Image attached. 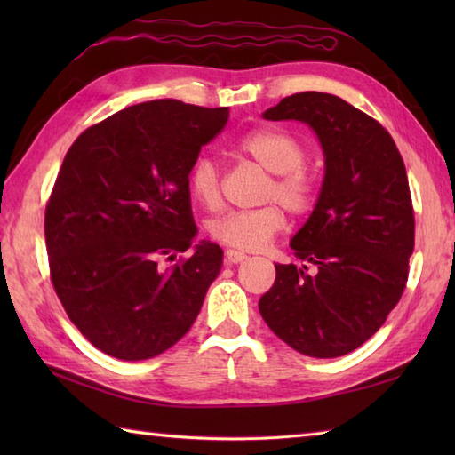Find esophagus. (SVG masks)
Here are the masks:
<instances>
[{
    "mask_svg": "<svg viewBox=\"0 0 455 455\" xmlns=\"http://www.w3.org/2000/svg\"><path fill=\"white\" fill-rule=\"evenodd\" d=\"M246 258H248V254L240 252V250H233V248H228L227 252H225V262H227V264H240V262H244Z\"/></svg>",
    "mask_w": 455,
    "mask_h": 455,
    "instance_id": "1",
    "label": "esophagus"
}]
</instances>
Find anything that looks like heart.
Here are the masks:
<instances>
[{
	"instance_id": "obj_1",
	"label": "heart",
	"mask_w": 455,
	"mask_h": 455,
	"mask_svg": "<svg viewBox=\"0 0 455 455\" xmlns=\"http://www.w3.org/2000/svg\"><path fill=\"white\" fill-rule=\"evenodd\" d=\"M236 150L252 158L259 166L274 173L266 189V199L301 215L315 199V178L305 168L307 148L295 134L282 129H254L236 140ZM191 197L201 207L215 209L220 203V178L215 162L201 156L188 173ZM285 225V217L277 203L258 209H233L215 217L207 227L209 236L219 244L238 250H259Z\"/></svg>"
}]
</instances>
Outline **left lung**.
Wrapping results in <instances>:
<instances>
[{
  "mask_svg": "<svg viewBox=\"0 0 455 455\" xmlns=\"http://www.w3.org/2000/svg\"><path fill=\"white\" fill-rule=\"evenodd\" d=\"M301 121L324 152V180L291 248L307 266H275L259 315L311 357L354 352L379 331L404 291L414 250L407 170L391 134L332 93L289 95L264 115Z\"/></svg>",
  "mask_w": 455,
  "mask_h": 455,
  "instance_id": "obj_1",
  "label": "left lung"
}]
</instances>
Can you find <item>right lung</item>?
Returning a JSON list of instances; mask_svg holds the SVG:
<instances>
[{
  "instance_id": "1",
  "label": "right lung",
  "mask_w": 455,
  "mask_h": 455,
  "mask_svg": "<svg viewBox=\"0 0 455 455\" xmlns=\"http://www.w3.org/2000/svg\"><path fill=\"white\" fill-rule=\"evenodd\" d=\"M228 108L178 100L132 105L85 129L46 203L54 291L88 340L124 362L148 360L186 334L222 266L203 240L193 256L188 173L225 129Z\"/></svg>"
}]
</instances>
